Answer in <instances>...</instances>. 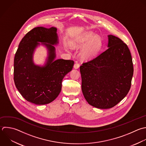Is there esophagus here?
<instances>
[{"label": "esophagus", "instance_id": "esophagus-1", "mask_svg": "<svg viewBox=\"0 0 146 146\" xmlns=\"http://www.w3.org/2000/svg\"><path fill=\"white\" fill-rule=\"evenodd\" d=\"M79 66H80L78 62H76V63H75L74 66V68H75V69H78V68H79Z\"/></svg>", "mask_w": 146, "mask_h": 146}]
</instances>
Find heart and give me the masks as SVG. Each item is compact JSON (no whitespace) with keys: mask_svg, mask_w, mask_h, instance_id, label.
I'll return each mask as SVG.
<instances>
[{"mask_svg":"<svg viewBox=\"0 0 146 146\" xmlns=\"http://www.w3.org/2000/svg\"><path fill=\"white\" fill-rule=\"evenodd\" d=\"M76 45L79 47H84L82 55L83 58L88 59L98 53L102 47V42L94 34L89 33L80 38Z\"/></svg>","mask_w":146,"mask_h":146,"instance_id":"heart-1","label":"heart"}]
</instances>
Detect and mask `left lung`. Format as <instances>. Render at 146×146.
<instances>
[{"instance_id":"left-lung-1","label":"left lung","mask_w":146,"mask_h":146,"mask_svg":"<svg viewBox=\"0 0 146 146\" xmlns=\"http://www.w3.org/2000/svg\"><path fill=\"white\" fill-rule=\"evenodd\" d=\"M108 38V49L80 67L84 98L100 109L114 107L127 95L133 73L127 44L113 35Z\"/></svg>"}]
</instances>
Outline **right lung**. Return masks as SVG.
Masks as SVG:
<instances>
[{
	"label": "right lung",
	"instance_id": "add662e5",
	"mask_svg": "<svg viewBox=\"0 0 146 146\" xmlns=\"http://www.w3.org/2000/svg\"><path fill=\"white\" fill-rule=\"evenodd\" d=\"M56 31L57 29L53 27L33 29L23 38L15 55L16 87L26 100L35 104H46L54 100L61 91L63 79L73 68V60H55L53 45L59 43ZM38 42L48 50V57L43 66L35 65L33 62L34 50L40 44Z\"/></svg>",
	"mask_w": 146,
	"mask_h": 146
}]
</instances>
